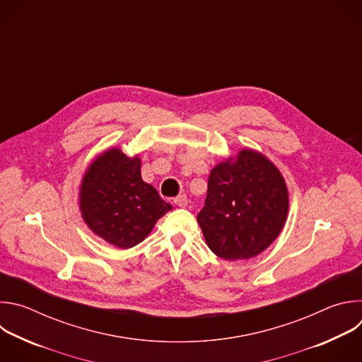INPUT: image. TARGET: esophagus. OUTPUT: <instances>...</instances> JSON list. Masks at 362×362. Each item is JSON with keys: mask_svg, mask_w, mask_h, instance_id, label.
I'll list each match as a JSON object with an SVG mask.
<instances>
[{"mask_svg": "<svg viewBox=\"0 0 362 362\" xmlns=\"http://www.w3.org/2000/svg\"><path fill=\"white\" fill-rule=\"evenodd\" d=\"M175 203L179 206V208H186L187 206V197H186V194H180V196H177V197H175Z\"/></svg>", "mask_w": 362, "mask_h": 362, "instance_id": "1", "label": "esophagus"}]
</instances>
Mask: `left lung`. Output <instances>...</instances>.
I'll return each mask as SVG.
<instances>
[{
    "mask_svg": "<svg viewBox=\"0 0 362 362\" xmlns=\"http://www.w3.org/2000/svg\"><path fill=\"white\" fill-rule=\"evenodd\" d=\"M288 208L279 169L262 153L242 148L212 169L197 222L215 255L226 261L249 259L278 238Z\"/></svg>",
    "mask_w": 362,
    "mask_h": 362,
    "instance_id": "left-lung-1",
    "label": "left lung"
}]
</instances>
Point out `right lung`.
Returning a JSON list of instances; mask_svg holds the SVG:
<instances>
[{
	"instance_id": "1",
	"label": "right lung",
	"mask_w": 362,
	"mask_h": 362,
	"mask_svg": "<svg viewBox=\"0 0 362 362\" xmlns=\"http://www.w3.org/2000/svg\"><path fill=\"white\" fill-rule=\"evenodd\" d=\"M140 158L109 148L86 170L78 203L90 230L107 243L129 249L144 240L156 222L172 211L151 185L143 182Z\"/></svg>"
}]
</instances>
